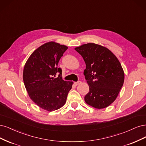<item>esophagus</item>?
Segmentation results:
<instances>
[{
    "instance_id": "34e87169",
    "label": "esophagus",
    "mask_w": 146,
    "mask_h": 146,
    "mask_svg": "<svg viewBox=\"0 0 146 146\" xmlns=\"http://www.w3.org/2000/svg\"><path fill=\"white\" fill-rule=\"evenodd\" d=\"M81 83V81H78V82H74V84H75V86H78V85H79V84H80Z\"/></svg>"
}]
</instances>
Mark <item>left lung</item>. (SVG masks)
Returning a JSON list of instances; mask_svg holds the SVG:
<instances>
[{
  "label": "left lung",
  "instance_id": "obj_1",
  "mask_svg": "<svg viewBox=\"0 0 146 146\" xmlns=\"http://www.w3.org/2000/svg\"><path fill=\"white\" fill-rule=\"evenodd\" d=\"M86 65L84 74L89 86L86 102L96 109L110 105L118 95L124 81L123 69L118 59L109 49L93 43L74 48Z\"/></svg>",
  "mask_w": 146,
  "mask_h": 146
}]
</instances>
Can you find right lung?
I'll return each instance as SVG.
<instances>
[{
  "mask_svg": "<svg viewBox=\"0 0 146 146\" xmlns=\"http://www.w3.org/2000/svg\"><path fill=\"white\" fill-rule=\"evenodd\" d=\"M67 48L54 42L42 45L31 54L23 69V82L29 96L47 111L62 107L72 87L73 82L64 81L62 69L58 67Z\"/></svg>",
  "mask_w": 146,
  "mask_h": 146,
  "instance_id": "right-lung-1",
  "label": "right lung"
}]
</instances>
